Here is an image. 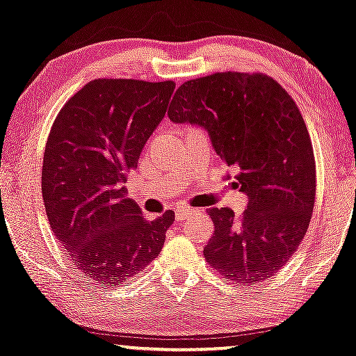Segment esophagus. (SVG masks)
<instances>
[{
    "instance_id": "34e87169",
    "label": "esophagus",
    "mask_w": 356,
    "mask_h": 356,
    "mask_svg": "<svg viewBox=\"0 0 356 356\" xmlns=\"http://www.w3.org/2000/svg\"><path fill=\"white\" fill-rule=\"evenodd\" d=\"M193 213H197V210H192V209H179L177 213H175V218H177L179 222H182V220L191 218Z\"/></svg>"
}]
</instances>
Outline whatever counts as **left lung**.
<instances>
[{
	"mask_svg": "<svg viewBox=\"0 0 356 356\" xmlns=\"http://www.w3.org/2000/svg\"><path fill=\"white\" fill-rule=\"evenodd\" d=\"M168 115L209 133L248 197L241 217L228 207L207 210L215 225L207 263L241 286L266 281L298 250L316 202V161L298 105L268 75L222 72L182 83Z\"/></svg>",
	"mask_w": 356,
	"mask_h": 356,
	"instance_id": "left-lung-1",
	"label": "left lung"
}]
</instances>
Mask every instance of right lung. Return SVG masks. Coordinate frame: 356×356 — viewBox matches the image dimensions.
<instances>
[{
    "instance_id": "add662e5",
    "label": "right lung",
    "mask_w": 356,
    "mask_h": 356,
    "mask_svg": "<svg viewBox=\"0 0 356 356\" xmlns=\"http://www.w3.org/2000/svg\"><path fill=\"white\" fill-rule=\"evenodd\" d=\"M175 83L97 79L58 111L42 163L51 228L74 266L118 286L163 250L174 211L147 220L126 197L146 141L168 110Z\"/></svg>"
}]
</instances>
